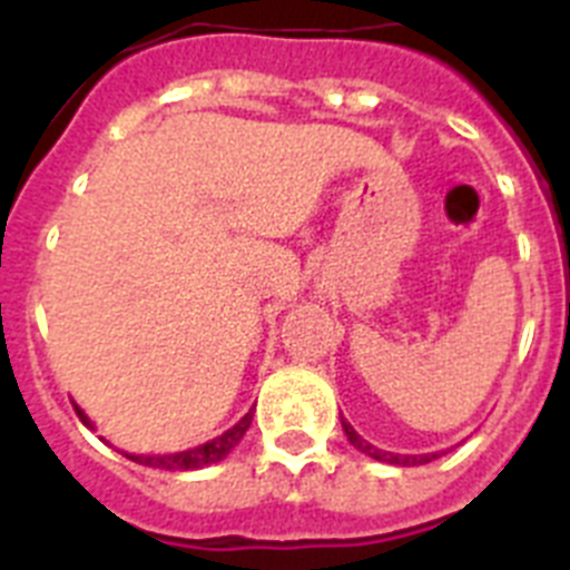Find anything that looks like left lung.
I'll list each match as a JSON object with an SVG mask.
<instances>
[{
	"mask_svg": "<svg viewBox=\"0 0 570 570\" xmlns=\"http://www.w3.org/2000/svg\"><path fill=\"white\" fill-rule=\"evenodd\" d=\"M342 428H345V436L347 442L356 448V451H362V454H367L371 460H380V462H391V465H425V462L436 460V454H425V456H402V454H391V451H380L376 445H371L367 440H362L360 434H356L354 428H351V422L342 420Z\"/></svg>",
	"mask_w": 570,
	"mask_h": 570,
	"instance_id": "obj_1",
	"label": "left lung"
}]
</instances>
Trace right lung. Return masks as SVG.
Instances as JSON below:
<instances>
[{
    "instance_id": "right-lung-1",
    "label": "right lung",
    "mask_w": 570,
    "mask_h": 570,
    "mask_svg": "<svg viewBox=\"0 0 570 570\" xmlns=\"http://www.w3.org/2000/svg\"><path fill=\"white\" fill-rule=\"evenodd\" d=\"M79 420L85 422L88 428H94V422L85 416L82 407H77ZM250 420H254V407H250L248 414L242 416L234 428H228L223 436H216V440L205 442V445H196L190 451H179V454H154V456H145V454H125L128 460L139 462V465H148V468H165V471H196V468H205V465H214V462L225 460V456L239 445V440L245 436V431L250 428Z\"/></svg>"
}]
</instances>
